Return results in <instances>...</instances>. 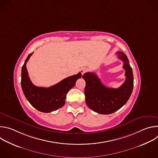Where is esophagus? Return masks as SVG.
<instances>
[{
    "label": "esophagus",
    "mask_w": 158,
    "mask_h": 158,
    "mask_svg": "<svg viewBox=\"0 0 158 158\" xmlns=\"http://www.w3.org/2000/svg\"><path fill=\"white\" fill-rule=\"evenodd\" d=\"M87 71V69L86 68V67H82V68H81V73L82 74H84L85 73H86Z\"/></svg>",
    "instance_id": "esophagus-1"
}]
</instances>
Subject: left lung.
<instances>
[{
  "mask_svg": "<svg viewBox=\"0 0 158 158\" xmlns=\"http://www.w3.org/2000/svg\"><path fill=\"white\" fill-rule=\"evenodd\" d=\"M124 62L126 80L119 88H109L104 85L94 73H86L82 76L85 81L84 94L87 106L101 114H109L121 108L128 101L133 89V74L126 55L123 52L116 53Z\"/></svg>",
  "mask_w": 158,
  "mask_h": 158,
  "instance_id": "1",
  "label": "left lung"
}]
</instances>
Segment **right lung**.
Listing matches in <instances>:
<instances>
[{"label":"right lung","mask_w":158,"mask_h":158,"mask_svg":"<svg viewBox=\"0 0 158 158\" xmlns=\"http://www.w3.org/2000/svg\"><path fill=\"white\" fill-rule=\"evenodd\" d=\"M33 52L31 53L22 67L21 86L29 103L37 110L43 112H51L62 107L65 104L66 94L73 88L76 81L81 77V73L67 77L49 87L34 85L30 80L26 68V63Z\"/></svg>","instance_id":"1"}]
</instances>
